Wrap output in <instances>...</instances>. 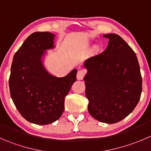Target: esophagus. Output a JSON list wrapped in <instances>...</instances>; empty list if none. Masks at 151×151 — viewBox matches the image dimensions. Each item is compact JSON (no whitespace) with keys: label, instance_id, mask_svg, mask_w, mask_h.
I'll list each match as a JSON object with an SVG mask.
<instances>
[{"label":"esophagus","instance_id":"1","mask_svg":"<svg viewBox=\"0 0 151 151\" xmlns=\"http://www.w3.org/2000/svg\"><path fill=\"white\" fill-rule=\"evenodd\" d=\"M85 74H86V71H85V69L79 70V71H77V80H83Z\"/></svg>","mask_w":151,"mask_h":151}]
</instances>
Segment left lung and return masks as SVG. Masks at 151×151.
Returning <instances> with one entry per match:
<instances>
[{
  "label": "left lung",
  "instance_id": "left-lung-1",
  "mask_svg": "<svg viewBox=\"0 0 151 151\" xmlns=\"http://www.w3.org/2000/svg\"><path fill=\"white\" fill-rule=\"evenodd\" d=\"M109 39L104 52L87 59L85 95L90 115L100 122L115 123L127 117L140 99L142 76L136 54L118 35Z\"/></svg>",
  "mask_w": 151,
  "mask_h": 151
}]
</instances>
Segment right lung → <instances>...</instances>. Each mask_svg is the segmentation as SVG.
<instances>
[{
    "label": "right lung",
    "mask_w": 151,
    "mask_h": 151,
    "mask_svg": "<svg viewBox=\"0 0 151 151\" xmlns=\"http://www.w3.org/2000/svg\"><path fill=\"white\" fill-rule=\"evenodd\" d=\"M55 37L49 32L30 34L14 54L11 67V97L21 115L35 124H50L60 118L65 97L77 79L76 68L57 77L44 66L47 50L55 47Z\"/></svg>",
    "instance_id": "right-lung-1"
}]
</instances>
